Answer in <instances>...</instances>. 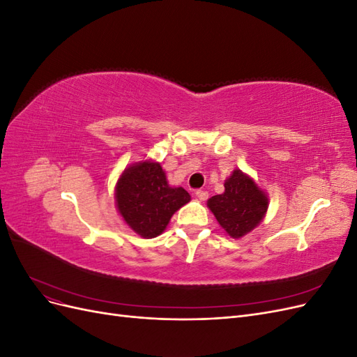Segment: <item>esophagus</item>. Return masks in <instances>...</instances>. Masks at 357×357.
I'll use <instances>...</instances> for the list:
<instances>
[{
    "label": "esophagus",
    "mask_w": 357,
    "mask_h": 357,
    "mask_svg": "<svg viewBox=\"0 0 357 357\" xmlns=\"http://www.w3.org/2000/svg\"><path fill=\"white\" fill-rule=\"evenodd\" d=\"M195 195H197V198L199 199V201H205V199H207L208 198V192L207 190H197V193H195Z\"/></svg>",
    "instance_id": "34e87169"
}]
</instances>
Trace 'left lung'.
Instances as JSON below:
<instances>
[{
  "mask_svg": "<svg viewBox=\"0 0 357 357\" xmlns=\"http://www.w3.org/2000/svg\"><path fill=\"white\" fill-rule=\"evenodd\" d=\"M208 208L222 228L234 238H241L259 225L268 208V198L255 181L240 169L225 181V192L208 199Z\"/></svg>",
  "mask_w": 357,
  "mask_h": 357,
  "instance_id": "1",
  "label": "left lung"
}]
</instances>
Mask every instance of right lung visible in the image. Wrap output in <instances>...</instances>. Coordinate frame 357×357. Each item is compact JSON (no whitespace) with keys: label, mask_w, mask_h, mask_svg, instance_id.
<instances>
[{"label":"right lung","mask_w":357,"mask_h":357,"mask_svg":"<svg viewBox=\"0 0 357 357\" xmlns=\"http://www.w3.org/2000/svg\"><path fill=\"white\" fill-rule=\"evenodd\" d=\"M190 201L183 188H169L165 172L155 162L125 169L117 181L116 202L129 228L146 238H155L180 207Z\"/></svg>","instance_id":"obj_1"}]
</instances>
